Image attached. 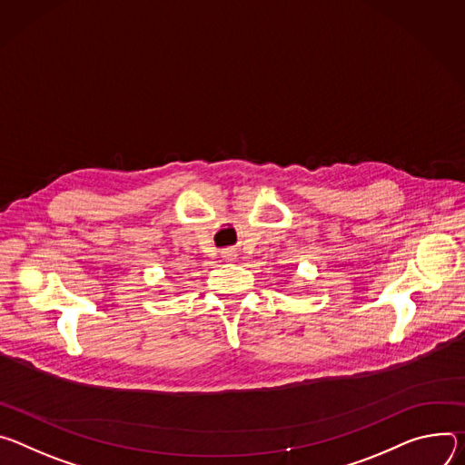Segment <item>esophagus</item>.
<instances>
[{"label":"esophagus","instance_id":"34e87169","mask_svg":"<svg viewBox=\"0 0 465 465\" xmlns=\"http://www.w3.org/2000/svg\"><path fill=\"white\" fill-rule=\"evenodd\" d=\"M234 251H231V249H225L223 252H222V259L225 261V262H231V261H234Z\"/></svg>","mask_w":465,"mask_h":465}]
</instances>
